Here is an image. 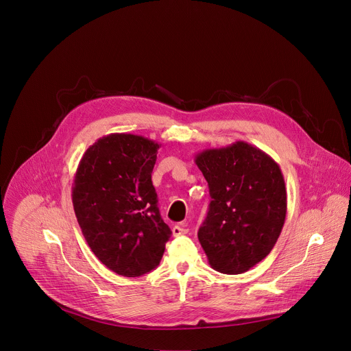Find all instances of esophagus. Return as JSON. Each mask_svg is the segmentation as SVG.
I'll return each instance as SVG.
<instances>
[{
    "label": "esophagus",
    "mask_w": 351,
    "mask_h": 351,
    "mask_svg": "<svg viewBox=\"0 0 351 351\" xmlns=\"http://www.w3.org/2000/svg\"><path fill=\"white\" fill-rule=\"evenodd\" d=\"M188 232H189V229H188V223H179V225L173 226V229H172V233H173V236L186 234Z\"/></svg>",
    "instance_id": "obj_1"
}]
</instances>
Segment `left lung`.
<instances>
[{
  "label": "left lung",
  "mask_w": 351,
  "mask_h": 351,
  "mask_svg": "<svg viewBox=\"0 0 351 351\" xmlns=\"http://www.w3.org/2000/svg\"><path fill=\"white\" fill-rule=\"evenodd\" d=\"M195 163L210 193L197 239L212 269L241 274L262 262L282 233L287 193L271 156L247 142L199 152Z\"/></svg>",
  "instance_id": "1"
}]
</instances>
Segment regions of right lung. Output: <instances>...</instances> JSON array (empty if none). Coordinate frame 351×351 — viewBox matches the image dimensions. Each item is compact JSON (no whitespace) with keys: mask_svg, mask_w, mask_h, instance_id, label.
<instances>
[{"mask_svg":"<svg viewBox=\"0 0 351 351\" xmlns=\"http://www.w3.org/2000/svg\"><path fill=\"white\" fill-rule=\"evenodd\" d=\"M159 146L132 134L102 136L85 151L73 178L72 205L88 246L125 278L154 270L172 234L152 185Z\"/></svg>","mask_w":351,"mask_h":351,"instance_id":"right-lung-1","label":"right lung"}]
</instances>
